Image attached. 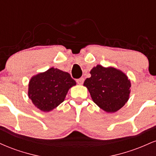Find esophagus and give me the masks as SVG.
I'll return each instance as SVG.
<instances>
[{
	"instance_id": "1",
	"label": "esophagus",
	"mask_w": 156,
	"mask_h": 156,
	"mask_svg": "<svg viewBox=\"0 0 156 156\" xmlns=\"http://www.w3.org/2000/svg\"><path fill=\"white\" fill-rule=\"evenodd\" d=\"M83 81H84V78H78V79L76 80V82L78 84H83Z\"/></svg>"
}]
</instances>
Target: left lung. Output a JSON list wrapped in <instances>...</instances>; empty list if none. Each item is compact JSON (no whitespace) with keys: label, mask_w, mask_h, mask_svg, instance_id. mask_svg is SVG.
<instances>
[{"label":"left lung","mask_w":156,"mask_h":156,"mask_svg":"<svg viewBox=\"0 0 156 156\" xmlns=\"http://www.w3.org/2000/svg\"><path fill=\"white\" fill-rule=\"evenodd\" d=\"M90 73L91 77L85 80L83 85L93 101L106 112L120 109L129 98L130 82L128 77L115 68L101 65L92 68Z\"/></svg>","instance_id":"left-lung-1"}]
</instances>
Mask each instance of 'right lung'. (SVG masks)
I'll list each match as a JSON object with an SVG mask.
<instances>
[{"instance_id": "right-lung-1", "label": "right lung", "mask_w": 156, "mask_h": 156, "mask_svg": "<svg viewBox=\"0 0 156 156\" xmlns=\"http://www.w3.org/2000/svg\"><path fill=\"white\" fill-rule=\"evenodd\" d=\"M76 84L69 73L52 67L31 78L28 97L41 111L50 112L64 101L69 89Z\"/></svg>"}]
</instances>
